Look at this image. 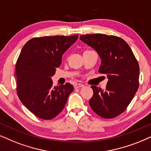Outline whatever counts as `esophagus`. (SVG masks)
Returning a JSON list of instances; mask_svg holds the SVG:
<instances>
[{
    "instance_id": "obj_1",
    "label": "esophagus",
    "mask_w": 151,
    "mask_h": 151,
    "mask_svg": "<svg viewBox=\"0 0 151 151\" xmlns=\"http://www.w3.org/2000/svg\"><path fill=\"white\" fill-rule=\"evenodd\" d=\"M84 86V85L81 84V83H77L74 85V88H82Z\"/></svg>"
}]
</instances>
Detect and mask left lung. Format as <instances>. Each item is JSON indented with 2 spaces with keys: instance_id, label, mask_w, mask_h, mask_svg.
<instances>
[{
  "instance_id": "1",
  "label": "left lung",
  "mask_w": 151,
  "mask_h": 151,
  "mask_svg": "<svg viewBox=\"0 0 151 151\" xmlns=\"http://www.w3.org/2000/svg\"><path fill=\"white\" fill-rule=\"evenodd\" d=\"M80 40L98 52L101 58L99 72L109 79L104 91L91 86L90 106L102 118H115L126 109L138 90V62L126 42L117 36L88 34L80 36Z\"/></svg>"
}]
</instances>
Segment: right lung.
<instances>
[{"instance_id":"add662e5","label":"right lung","mask_w":151,"mask_h":151,"mask_svg":"<svg viewBox=\"0 0 151 151\" xmlns=\"http://www.w3.org/2000/svg\"><path fill=\"white\" fill-rule=\"evenodd\" d=\"M79 35L34 37L25 44L17 59V93L22 104L37 117L55 118L74 90L70 83L53 86L51 77L61 64L63 54Z\"/></svg>"}]
</instances>
